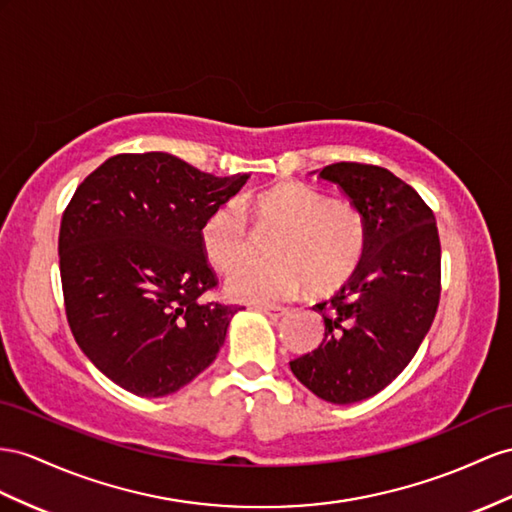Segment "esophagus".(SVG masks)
Masks as SVG:
<instances>
[{
	"label": "esophagus",
	"instance_id": "1",
	"mask_svg": "<svg viewBox=\"0 0 512 512\" xmlns=\"http://www.w3.org/2000/svg\"><path fill=\"white\" fill-rule=\"evenodd\" d=\"M261 313H266V316H274V318H281V316H285L287 311V307H281V305H261V307H257Z\"/></svg>",
	"mask_w": 512,
	"mask_h": 512
}]
</instances>
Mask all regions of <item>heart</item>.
<instances>
[{
	"instance_id": "b5f03b06",
	"label": "heart",
	"mask_w": 512,
	"mask_h": 512,
	"mask_svg": "<svg viewBox=\"0 0 512 512\" xmlns=\"http://www.w3.org/2000/svg\"><path fill=\"white\" fill-rule=\"evenodd\" d=\"M260 228L279 230L271 245L272 265L239 264L250 252L252 232L245 212ZM205 259L220 272L241 268L227 279V294L242 303H277L307 285L331 294L359 272L368 251V222L361 209L300 181H281L218 205L199 231Z\"/></svg>"
}]
</instances>
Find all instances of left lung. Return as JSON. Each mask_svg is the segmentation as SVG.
I'll return each instance as SVG.
<instances>
[{"label":"left lung","mask_w":512,"mask_h":512,"mask_svg":"<svg viewBox=\"0 0 512 512\" xmlns=\"http://www.w3.org/2000/svg\"><path fill=\"white\" fill-rule=\"evenodd\" d=\"M318 177L361 209L368 251L355 277L316 305L320 348L290 368L318 398L350 404L385 389L424 342L441 296V242L432 209L387 168L337 162Z\"/></svg>","instance_id":"left-lung-1"}]
</instances>
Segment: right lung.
I'll return each mask as SVG.
<instances>
[{"label":"right lung","mask_w":512,"mask_h":512,"mask_svg":"<svg viewBox=\"0 0 512 512\" xmlns=\"http://www.w3.org/2000/svg\"><path fill=\"white\" fill-rule=\"evenodd\" d=\"M246 179L151 151L114 155L77 186L58 238L64 311L116 385L168 396L216 359L240 307L205 300L218 277L199 231Z\"/></svg>","instance_id":"add662e5"}]
</instances>
